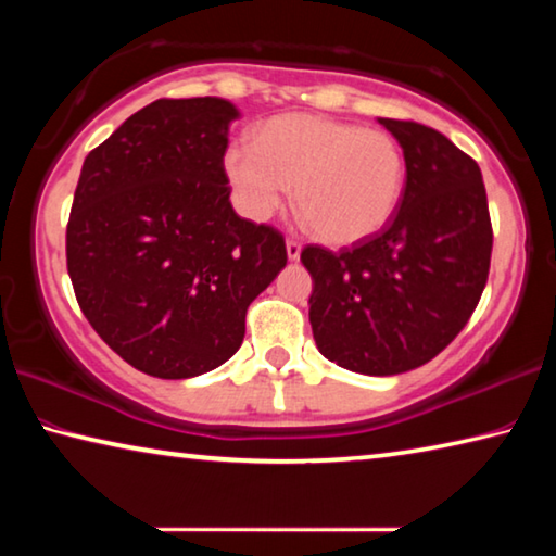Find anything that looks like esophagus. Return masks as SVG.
Instances as JSON below:
<instances>
[{"instance_id": "34e87169", "label": "esophagus", "mask_w": 556, "mask_h": 556, "mask_svg": "<svg viewBox=\"0 0 556 556\" xmlns=\"http://www.w3.org/2000/svg\"><path fill=\"white\" fill-rule=\"evenodd\" d=\"M299 255H301V242L299 240H287V257L289 260H299Z\"/></svg>"}]
</instances>
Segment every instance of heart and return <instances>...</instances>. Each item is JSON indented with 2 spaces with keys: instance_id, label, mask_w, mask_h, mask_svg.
I'll return each mask as SVG.
<instances>
[{
  "instance_id": "b5f03b06",
  "label": "heart",
  "mask_w": 556,
  "mask_h": 556,
  "mask_svg": "<svg viewBox=\"0 0 556 556\" xmlns=\"http://www.w3.org/2000/svg\"><path fill=\"white\" fill-rule=\"evenodd\" d=\"M223 166L248 218H269L287 186H294L299 218L331 244L380 232L407 178L404 152L390 131L301 112L262 122L255 147L230 144Z\"/></svg>"
}]
</instances>
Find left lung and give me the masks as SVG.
Here are the masks:
<instances>
[{"mask_svg":"<svg viewBox=\"0 0 556 556\" xmlns=\"http://www.w3.org/2000/svg\"><path fill=\"white\" fill-rule=\"evenodd\" d=\"M407 181L388 228L331 252L306 244L308 321L321 355L363 375H400L437 357L476 312L493 228L481 168L441 131L378 117Z\"/></svg>","mask_w":556,"mask_h":556,"instance_id":"left-lung-1","label":"left lung"}]
</instances>
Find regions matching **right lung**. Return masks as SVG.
Wrapping results in <instances>:
<instances>
[{
    "label": "right lung",
    "mask_w": 556,
    "mask_h": 556,
    "mask_svg": "<svg viewBox=\"0 0 556 556\" xmlns=\"http://www.w3.org/2000/svg\"><path fill=\"white\" fill-rule=\"evenodd\" d=\"M232 102L156 100L92 149L65 230L75 299L131 368L184 380L238 353L248 306L287 265L281 232L240 218L223 156Z\"/></svg>",
    "instance_id": "add662e5"
}]
</instances>
